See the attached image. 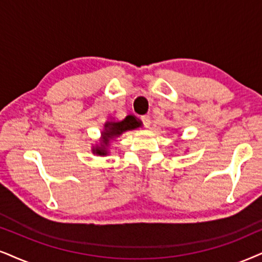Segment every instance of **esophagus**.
Segmentation results:
<instances>
[{
  "label": "esophagus",
  "instance_id": "34e87169",
  "mask_svg": "<svg viewBox=\"0 0 262 262\" xmlns=\"http://www.w3.org/2000/svg\"><path fill=\"white\" fill-rule=\"evenodd\" d=\"M141 121H142V123H144L145 127H150L151 120H150V117H148V116H142Z\"/></svg>",
  "mask_w": 262,
  "mask_h": 262
}]
</instances>
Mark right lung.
Masks as SVG:
<instances>
[{
    "label": "right lung",
    "mask_w": 262,
    "mask_h": 262,
    "mask_svg": "<svg viewBox=\"0 0 262 262\" xmlns=\"http://www.w3.org/2000/svg\"><path fill=\"white\" fill-rule=\"evenodd\" d=\"M139 125H140V122L137 121L134 116H127L121 122H107L105 124L104 133H102V145L100 147H95L93 152L100 156L107 155V150L105 146L110 142L112 138L118 137V135H121L125 130H132V129L138 128Z\"/></svg>",
    "instance_id": "right-lung-1"
}]
</instances>
